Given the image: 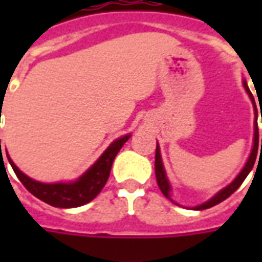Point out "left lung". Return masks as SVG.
I'll return each instance as SVG.
<instances>
[{"label": "left lung", "mask_w": 262, "mask_h": 262, "mask_svg": "<svg viewBox=\"0 0 262 262\" xmlns=\"http://www.w3.org/2000/svg\"><path fill=\"white\" fill-rule=\"evenodd\" d=\"M243 85L246 88V91H247L248 97L251 99V102L254 105V111H255V125H254V146H253V150H251V154H250V157H248L247 163L244 165V168L240 171V174L234 178V181L229 184L227 187L223 188L222 191L216 193L213 198H210L209 201H206L205 203L202 205H198L195 206V210H203V209H209L214 206V205H217V203L223 202L225 199L230 196L231 193L237 191V188L240 187L243 184V181L246 180V177L250 174V171L253 170L254 167V163H255V159H257V153L261 154L262 153V139H261V143H259V139H258V123H257V106H255V101H254V97L251 91H250V88H248L247 82L246 81H243ZM261 118H262V112H261ZM261 148L259 149V147ZM154 168H156V178H157V184H159V188L161 192L164 193L165 198H168L171 199L170 195H171V185L170 182H168V178L165 176V170H164V165H163V161H161V154H160V147L159 144H157V148H156V163H154ZM172 201V199H171Z\"/></svg>", "instance_id": "left-lung-1"}]
</instances>
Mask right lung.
<instances>
[{"instance_id":"1","label":"right lung","mask_w":262,"mask_h":262,"mask_svg":"<svg viewBox=\"0 0 262 262\" xmlns=\"http://www.w3.org/2000/svg\"><path fill=\"white\" fill-rule=\"evenodd\" d=\"M129 137H130V135H126V136L116 139L114 143H111V146L95 161V164L90 167L77 181L73 182L45 184V182L35 181V180L25 176L14 164V161L9 159L8 154H7V157H8L9 164L12 167L16 177L24 184V187L32 195H35L37 199L52 205L54 208H77V206L91 202L92 199L102 191V188L105 187V184L108 181L111 167H112L115 157L119 153L122 146L129 140Z\"/></svg>"}]
</instances>
